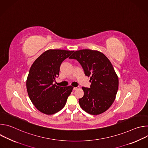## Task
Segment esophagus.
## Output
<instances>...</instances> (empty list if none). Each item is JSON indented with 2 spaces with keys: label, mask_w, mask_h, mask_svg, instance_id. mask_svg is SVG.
Returning a JSON list of instances; mask_svg holds the SVG:
<instances>
[{
  "label": "esophagus",
  "mask_w": 148,
  "mask_h": 148,
  "mask_svg": "<svg viewBox=\"0 0 148 148\" xmlns=\"http://www.w3.org/2000/svg\"><path fill=\"white\" fill-rule=\"evenodd\" d=\"M78 88H79V87H74L73 90H78Z\"/></svg>",
  "instance_id": "1"
}]
</instances>
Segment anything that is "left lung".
Masks as SVG:
<instances>
[{
    "label": "left lung",
    "mask_w": 148,
    "mask_h": 148,
    "mask_svg": "<svg viewBox=\"0 0 148 148\" xmlns=\"http://www.w3.org/2000/svg\"><path fill=\"white\" fill-rule=\"evenodd\" d=\"M69 58L80 63L91 82L90 88L82 87L84 94L78 101L81 108L94 115L106 111L115 99L119 84L109 59L100 51L89 49L75 51Z\"/></svg>",
    "instance_id": "obj_1"
}]
</instances>
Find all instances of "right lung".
Listing matches in <instances>:
<instances>
[{"label":"right lung","mask_w":148,"mask_h":148,"mask_svg":"<svg viewBox=\"0 0 148 148\" xmlns=\"http://www.w3.org/2000/svg\"><path fill=\"white\" fill-rule=\"evenodd\" d=\"M74 51L50 49L41 54L33 63L26 80L29 97L41 112L52 115L64 107L73 87L53 84L59 75L61 62Z\"/></svg>","instance_id":"right-lung-1"}]
</instances>
